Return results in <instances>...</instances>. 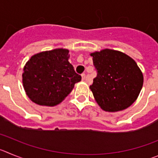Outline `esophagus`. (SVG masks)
<instances>
[{"label": "esophagus", "mask_w": 158, "mask_h": 158, "mask_svg": "<svg viewBox=\"0 0 158 158\" xmlns=\"http://www.w3.org/2000/svg\"><path fill=\"white\" fill-rule=\"evenodd\" d=\"M81 76H82V80H84L85 78H86V75H85V73H82V75H81Z\"/></svg>", "instance_id": "34e87169"}]
</instances>
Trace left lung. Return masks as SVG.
Masks as SVG:
<instances>
[{"label": "left lung", "instance_id": "obj_1", "mask_svg": "<svg viewBox=\"0 0 158 158\" xmlns=\"http://www.w3.org/2000/svg\"><path fill=\"white\" fill-rule=\"evenodd\" d=\"M90 56L97 76L89 88L99 106L106 112H118L131 106L143 84L136 62L123 52L109 49Z\"/></svg>", "mask_w": 158, "mask_h": 158}]
</instances>
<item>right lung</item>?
Masks as SVG:
<instances>
[{"label": "right lung", "instance_id": "right-lung-1", "mask_svg": "<svg viewBox=\"0 0 158 158\" xmlns=\"http://www.w3.org/2000/svg\"><path fill=\"white\" fill-rule=\"evenodd\" d=\"M69 50L56 49L34 55L23 68L27 95L40 106H54L66 98L81 76L69 63Z\"/></svg>", "mask_w": 158, "mask_h": 158}]
</instances>
